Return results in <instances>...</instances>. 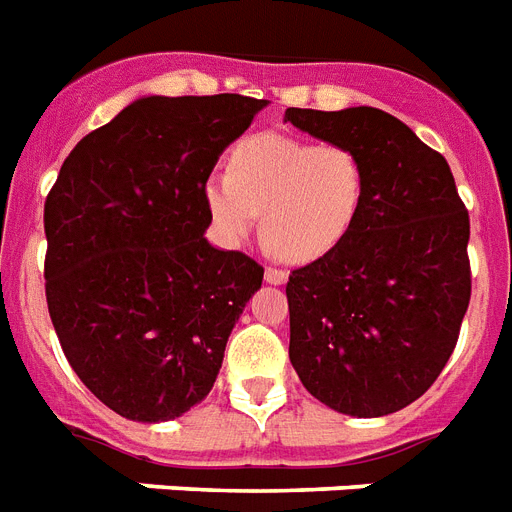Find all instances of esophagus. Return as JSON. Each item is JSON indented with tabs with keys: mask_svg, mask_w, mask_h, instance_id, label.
Masks as SVG:
<instances>
[{
	"mask_svg": "<svg viewBox=\"0 0 512 512\" xmlns=\"http://www.w3.org/2000/svg\"><path fill=\"white\" fill-rule=\"evenodd\" d=\"M264 280L269 282V285H285L287 272H285V269H277V266H266Z\"/></svg>",
	"mask_w": 512,
	"mask_h": 512,
	"instance_id": "34e87169",
	"label": "esophagus"
}]
</instances>
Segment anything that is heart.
I'll return each mask as SVG.
<instances>
[{
	"instance_id": "obj_1",
	"label": "heart",
	"mask_w": 512,
	"mask_h": 512,
	"mask_svg": "<svg viewBox=\"0 0 512 512\" xmlns=\"http://www.w3.org/2000/svg\"><path fill=\"white\" fill-rule=\"evenodd\" d=\"M366 188V164L350 146L259 133L235 146L230 172L206 180L204 198L227 243L248 238L261 211L269 251L301 264L340 246L361 214Z\"/></svg>"
}]
</instances>
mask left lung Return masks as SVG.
<instances>
[{"label":"left lung","mask_w":512,"mask_h":512,"mask_svg":"<svg viewBox=\"0 0 512 512\" xmlns=\"http://www.w3.org/2000/svg\"><path fill=\"white\" fill-rule=\"evenodd\" d=\"M285 122L358 151L369 175L353 230L290 274V363L337 413L387 416L453 356L471 301L466 204L445 156L382 109L290 107Z\"/></svg>","instance_id":"obj_1"}]
</instances>
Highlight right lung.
Returning a JSON list of instances; mask_svg holds the SVG:
<instances>
[{
	"label": "right lung",
	"mask_w": 512,
	"mask_h": 512,
	"mask_svg": "<svg viewBox=\"0 0 512 512\" xmlns=\"http://www.w3.org/2000/svg\"><path fill=\"white\" fill-rule=\"evenodd\" d=\"M264 99L143 96L70 151L44 204L46 303L73 371L156 424L211 392L264 269L204 238V188Z\"/></svg>",
	"instance_id": "add662e5"
}]
</instances>
